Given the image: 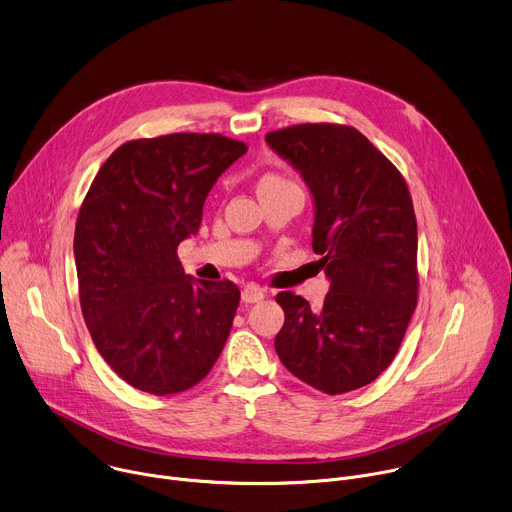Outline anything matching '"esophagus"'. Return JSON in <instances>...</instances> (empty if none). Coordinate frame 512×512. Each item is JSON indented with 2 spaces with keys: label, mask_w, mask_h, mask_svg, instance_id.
<instances>
[{
  "label": "esophagus",
  "mask_w": 512,
  "mask_h": 512,
  "mask_svg": "<svg viewBox=\"0 0 512 512\" xmlns=\"http://www.w3.org/2000/svg\"><path fill=\"white\" fill-rule=\"evenodd\" d=\"M264 296H266V294H264V290H262L260 286H256V284H248V286L242 290V300H244L246 304L260 302Z\"/></svg>",
  "instance_id": "esophagus-1"
}]
</instances>
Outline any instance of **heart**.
Returning <instances> with one entry per match:
<instances>
[{
  "label": "heart",
  "mask_w": 512,
  "mask_h": 512,
  "mask_svg": "<svg viewBox=\"0 0 512 512\" xmlns=\"http://www.w3.org/2000/svg\"><path fill=\"white\" fill-rule=\"evenodd\" d=\"M284 185H290L288 179H284L282 175H276V173H266L260 183H258V191H270V189H278V187H284Z\"/></svg>",
  "instance_id": "obj_1"
}]
</instances>
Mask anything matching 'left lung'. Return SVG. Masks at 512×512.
Listing matches in <instances>:
<instances>
[{
    "label": "left lung",
    "mask_w": 512,
    "mask_h": 512,
    "mask_svg": "<svg viewBox=\"0 0 512 512\" xmlns=\"http://www.w3.org/2000/svg\"><path fill=\"white\" fill-rule=\"evenodd\" d=\"M315 197L313 250L331 288L319 311L278 292L284 367L329 395L375 381L418 304V224L399 169L355 127L302 123L266 135Z\"/></svg>",
    "instance_id": "1"
}]
</instances>
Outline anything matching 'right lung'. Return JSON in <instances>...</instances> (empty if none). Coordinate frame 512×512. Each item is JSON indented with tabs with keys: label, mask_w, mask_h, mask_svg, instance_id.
<instances>
[{
	"label": "right lung",
	"mask_w": 512,
	"mask_h": 512,
	"mask_svg": "<svg viewBox=\"0 0 512 512\" xmlns=\"http://www.w3.org/2000/svg\"><path fill=\"white\" fill-rule=\"evenodd\" d=\"M246 143L173 133L123 143L82 201L74 258L88 333L135 389L173 395L218 361L240 304L230 280H193L177 246L201 224L203 201Z\"/></svg>",
	"instance_id": "right-lung-1"
}]
</instances>
